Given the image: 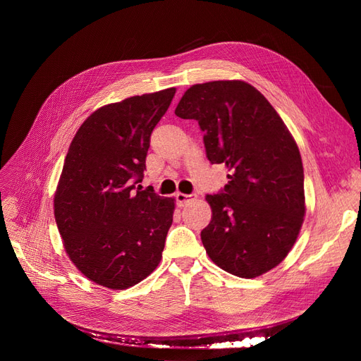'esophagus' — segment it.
<instances>
[{
  "label": "esophagus",
  "instance_id": "1",
  "mask_svg": "<svg viewBox=\"0 0 361 361\" xmlns=\"http://www.w3.org/2000/svg\"><path fill=\"white\" fill-rule=\"evenodd\" d=\"M197 195L195 194H183V192H176V203L178 206H183L185 203H188L190 200L195 199Z\"/></svg>",
  "mask_w": 361,
  "mask_h": 361
}]
</instances>
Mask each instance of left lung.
<instances>
[{
    "mask_svg": "<svg viewBox=\"0 0 361 361\" xmlns=\"http://www.w3.org/2000/svg\"><path fill=\"white\" fill-rule=\"evenodd\" d=\"M174 114L197 120L206 157L231 174L221 194L206 195L211 223L202 243L216 267L243 279L276 268L305 215L300 149L267 97L241 80L191 85Z\"/></svg>",
    "mask_w": 361,
    "mask_h": 361,
    "instance_id": "left-lung-1",
    "label": "left lung"
}]
</instances>
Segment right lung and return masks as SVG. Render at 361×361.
Wrapping results in <instances>:
<instances>
[{"mask_svg": "<svg viewBox=\"0 0 361 361\" xmlns=\"http://www.w3.org/2000/svg\"><path fill=\"white\" fill-rule=\"evenodd\" d=\"M176 89L97 108L76 130L54 194V215L72 264L96 285L123 290L155 271L174 199L135 188L150 134Z\"/></svg>", "mask_w": 361, "mask_h": 361, "instance_id": "1", "label": "right lung"}]
</instances>
